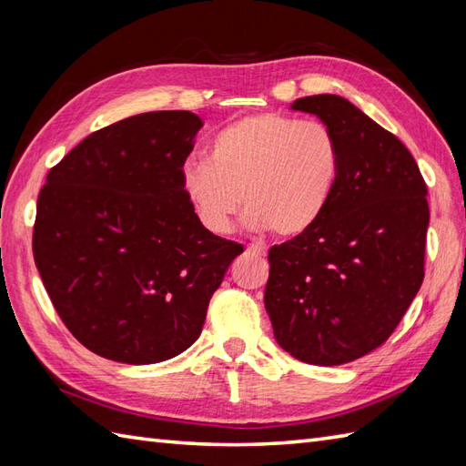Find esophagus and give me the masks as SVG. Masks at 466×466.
<instances>
[{
  "label": "esophagus",
  "instance_id": "34e87169",
  "mask_svg": "<svg viewBox=\"0 0 466 466\" xmlns=\"http://www.w3.org/2000/svg\"><path fill=\"white\" fill-rule=\"evenodd\" d=\"M246 252L252 254V256H264L266 254V246L264 244H250Z\"/></svg>",
  "mask_w": 466,
  "mask_h": 466
}]
</instances>
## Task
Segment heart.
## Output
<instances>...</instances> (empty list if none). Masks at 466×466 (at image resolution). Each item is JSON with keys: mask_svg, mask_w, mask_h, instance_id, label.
<instances>
[{"mask_svg": "<svg viewBox=\"0 0 466 466\" xmlns=\"http://www.w3.org/2000/svg\"><path fill=\"white\" fill-rule=\"evenodd\" d=\"M208 162L182 166L184 192L200 222L226 234L244 204L252 230L284 238L319 224L340 180L342 152L320 120L256 114L228 124L208 144Z\"/></svg>", "mask_w": 466, "mask_h": 466, "instance_id": "1", "label": "heart"}]
</instances>
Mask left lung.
Here are the masks:
<instances>
[{"mask_svg":"<svg viewBox=\"0 0 466 466\" xmlns=\"http://www.w3.org/2000/svg\"><path fill=\"white\" fill-rule=\"evenodd\" d=\"M290 107L332 127L342 170L319 224L270 248L264 306L286 352L339 366L386 342L420 289L427 184L407 146L344 97Z\"/></svg>","mask_w":466,"mask_h":466,"instance_id":"1","label":"left lung"}]
</instances>
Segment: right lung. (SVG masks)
Listing matches in <instances>:
<instances>
[{
	"label": "right lung",
	"instance_id": "obj_1",
	"mask_svg": "<svg viewBox=\"0 0 466 466\" xmlns=\"http://www.w3.org/2000/svg\"><path fill=\"white\" fill-rule=\"evenodd\" d=\"M202 120L147 112L106 126L49 170L34 260L67 330L116 362L174 359L202 332L240 244L212 234L182 166Z\"/></svg>",
	"mask_w": 466,
	"mask_h": 466
}]
</instances>
